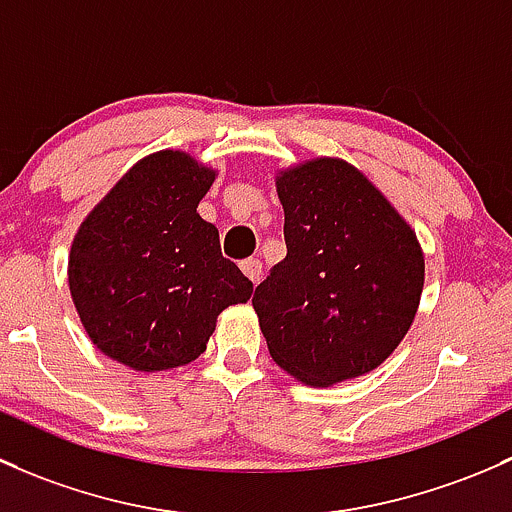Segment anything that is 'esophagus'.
<instances>
[{
	"label": "esophagus",
	"instance_id": "obj_1",
	"mask_svg": "<svg viewBox=\"0 0 512 512\" xmlns=\"http://www.w3.org/2000/svg\"><path fill=\"white\" fill-rule=\"evenodd\" d=\"M241 271H244V276L249 278L251 283H258V278H261L263 273V266L258 258H246V261H241Z\"/></svg>",
	"mask_w": 512,
	"mask_h": 512
}]
</instances>
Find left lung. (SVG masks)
Listing matches in <instances>:
<instances>
[{
  "instance_id": "obj_1",
  "label": "left lung",
  "mask_w": 512,
  "mask_h": 512,
  "mask_svg": "<svg viewBox=\"0 0 512 512\" xmlns=\"http://www.w3.org/2000/svg\"><path fill=\"white\" fill-rule=\"evenodd\" d=\"M276 189L288 254L251 300L273 362L310 387L372 372L419 308L424 254L412 226L333 157L281 172Z\"/></svg>"
}]
</instances>
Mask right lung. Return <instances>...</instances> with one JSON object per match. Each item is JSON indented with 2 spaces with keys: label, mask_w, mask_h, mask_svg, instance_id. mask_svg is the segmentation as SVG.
Wrapping results in <instances>:
<instances>
[{
  "label": "right lung",
  "mask_w": 512,
  "mask_h": 512,
  "mask_svg": "<svg viewBox=\"0 0 512 512\" xmlns=\"http://www.w3.org/2000/svg\"><path fill=\"white\" fill-rule=\"evenodd\" d=\"M214 170L179 150L140 160L88 214L68 258V286L100 352L140 372L187 365L217 315L254 283L221 256L217 226L197 214Z\"/></svg>",
  "instance_id": "1"
}]
</instances>
